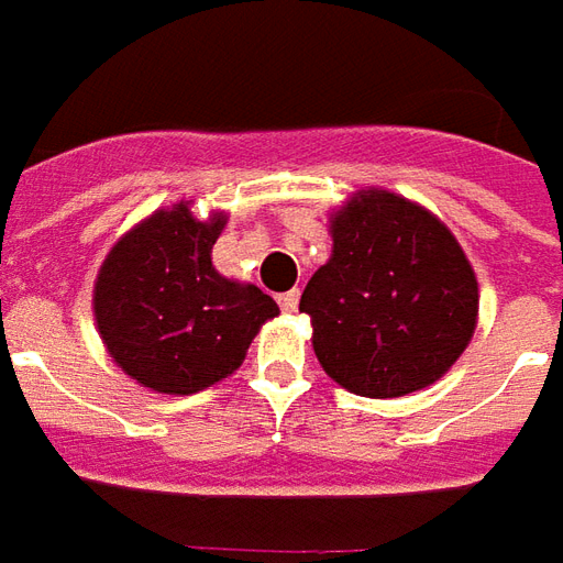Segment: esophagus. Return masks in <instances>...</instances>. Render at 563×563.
I'll list each match as a JSON object with an SVG mask.
<instances>
[{"instance_id": "34e87169", "label": "esophagus", "mask_w": 563, "mask_h": 563, "mask_svg": "<svg viewBox=\"0 0 563 563\" xmlns=\"http://www.w3.org/2000/svg\"><path fill=\"white\" fill-rule=\"evenodd\" d=\"M278 306H282V311H297L299 290H287V294H282V297H278Z\"/></svg>"}]
</instances>
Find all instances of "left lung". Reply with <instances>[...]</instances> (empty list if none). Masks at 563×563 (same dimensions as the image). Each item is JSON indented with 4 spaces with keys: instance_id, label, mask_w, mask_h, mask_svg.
<instances>
[{
    "instance_id": "obj_1",
    "label": "left lung",
    "mask_w": 563,
    "mask_h": 563,
    "mask_svg": "<svg viewBox=\"0 0 563 563\" xmlns=\"http://www.w3.org/2000/svg\"><path fill=\"white\" fill-rule=\"evenodd\" d=\"M332 257L302 290L323 372L368 399L429 387L477 327V276L429 209L360 191L332 216Z\"/></svg>"
}]
</instances>
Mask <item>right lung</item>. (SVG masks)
<instances>
[{
    "label": "right lung",
    "instance_id": "right-lung-1",
    "mask_svg": "<svg viewBox=\"0 0 563 563\" xmlns=\"http://www.w3.org/2000/svg\"><path fill=\"white\" fill-rule=\"evenodd\" d=\"M224 216L200 221L188 203L158 209L110 249L92 309L101 342L137 384L188 396L233 375L276 299L224 278L212 245Z\"/></svg>",
    "mask_w": 563,
    "mask_h": 563
}]
</instances>
